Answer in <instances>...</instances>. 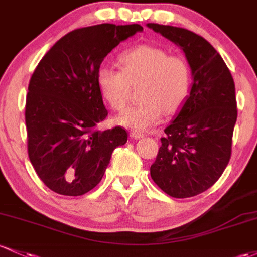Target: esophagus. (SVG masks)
Segmentation results:
<instances>
[{"label": "esophagus", "mask_w": 257, "mask_h": 257, "mask_svg": "<svg viewBox=\"0 0 257 257\" xmlns=\"http://www.w3.org/2000/svg\"><path fill=\"white\" fill-rule=\"evenodd\" d=\"M131 137L133 138V139H140V138H143L144 137V134H142V133H139V132H132L131 133Z\"/></svg>", "instance_id": "esophagus-1"}]
</instances>
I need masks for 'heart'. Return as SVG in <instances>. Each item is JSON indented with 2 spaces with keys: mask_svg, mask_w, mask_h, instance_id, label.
<instances>
[{
  "mask_svg": "<svg viewBox=\"0 0 257 257\" xmlns=\"http://www.w3.org/2000/svg\"><path fill=\"white\" fill-rule=\"evenodd\" d=\"M119 62L122 69L101 66L97 72L98 89L114 111H123L132 86L140 85V102L118 117L119 124L146 131L160 122L163 112L173 114L185 103L191 89V69L183 56L142 44L123 52Z\"/></svg>",
  "mask_w": 257,
  "mask_h": 257,
  "instance_id": "1",
  "label": "heart"
}]
</instances>
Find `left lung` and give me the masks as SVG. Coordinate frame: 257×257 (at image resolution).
<instances>
[{
  "label": "left lung",
  "instance_id": "8db88e82",
  "mask_svg": "<svg viewBox=\"0 0 257 257\" xmlns=\"http://www.w3.org/2000/svg\"><path fill=\"white\" fill-rule=\"evenodd\" d=\"M148 27L178 45L193 75L187 101L161 138L151 178L172 197L199 195L219 179L232 155L238 115L233 77L221 55L202 36L171 25Z\"/></svg>",
  "mask_w": 257,
  "mask_h": 257
}]
</instances>
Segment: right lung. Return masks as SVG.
I'll return each instance as SVG.
<instances>
[{
	"label": "right lung",
	"mask_w": 257,
	"mask_h": 257,
	"mask_svg": "<svg viewBox=\"0 0 257 257\" xmlns=\"http://www.w3.org/2000/svg\"><path fill=\"white\" fill-rule=\"evenodd\" d=\"M139 24H98L64 35L39 62L25 102L28 155L44 184L55 193L79 196L102 179L112 151L126 143L125 129L100 132L108 111L97 72L112 50Z\"/></svg>",
	"instance_id": "right-lung-1"
}]
</instances>
